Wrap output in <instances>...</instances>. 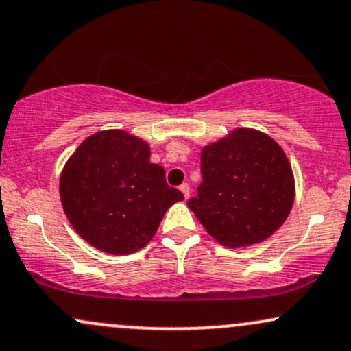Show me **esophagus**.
I'll list each match as a JSON object with an SVG mask.
<instances>
[{
    "label": "esophagus",
    "mask_w": 351,
    "mask_h": 351,
    "mask_svg": "<svg viewBox=\"0 0 351 351\" xmlns=\"http://www.w3.org/2000/svg\"><path fill=\"white\" fill-rule=\"evenodd\" d=\"M180 191L183 193L184 199H188V197H189V184H186V183L181 184V186H180Z\"/></svg>",
    "instance_id": "obj_1"
}]
</instances>
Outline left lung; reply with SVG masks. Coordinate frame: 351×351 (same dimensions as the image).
Masks as SVG:
<instances>
[{
  "label": "left lung",
  "instance_id": "8db88e82",
  "mask_svg": "<svg viewBox=\"0 0 351 351\" xmlns=\"http://www.w3.org/2000/svg\"><path fill=\"white\" fill-rule=\"evenodd\" d=\"M202 183L188 201L208 234L223 247L260 243L289 216L294 176L285 150L267 134L234 129L201 150Z\"/></svg>",
  "mask_w": 351,
  "mask_h": 351
}]
</instances>
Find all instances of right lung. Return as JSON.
<instances>
[{"mask_svg": "<svg viewBox=\"0 0 351 351\" xmlns=\"http://www.w3.org/2000/svg\"><path fill=\"white\" fill-rule=\"evenodd\" d=\"M60 199L77 234L101 252L129 255L150 242L170 206L184 199L150 163V147L125 130L84 138L63 167Z\"/></svg>", "mask_w": 351, "mask_h": 351, "instance_id": "right-lung-1", "label": "right lung"}]
</instances>
